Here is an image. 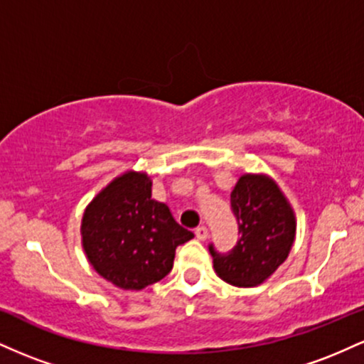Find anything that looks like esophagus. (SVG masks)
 <instances>
[{"instance_id": "esophagus-1", "label": "esophagus", "mask_w": 364, "mask_h": 364, "mask_svg": "<svg viewBox=\"0 0 364 364\" xmlns=\"http://www.w3.org/2000/svg\"><path fill=\"white\" fill-rule=\"evenodd\" d=\"M195 236L198 237L200 241H205L208 237V229L205 228V225H198V228L195 229Z\"/></svg>"}]
</instances>
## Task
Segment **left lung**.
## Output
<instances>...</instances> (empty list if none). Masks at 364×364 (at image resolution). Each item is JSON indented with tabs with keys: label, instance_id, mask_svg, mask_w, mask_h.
<instances>
[{
	"label": "left lung",
	"instance_id": "obj_1",
	"mask_svg": "<svg viewBox=\"0 0 364 364\" xmlns=\"http://www.w3.org/2000/svg\"><path fill=\"white\" fill-rule=\"evenodd\" d=\"M231 208L240 240L228 253L208 245L214 269L232 286H258L289 255L296 232L294 214L272 179L257 174L240 178L231 193Z\"/></svg>",
	"mask_w": 364,
	"mask_h": 364
}]
</instances>
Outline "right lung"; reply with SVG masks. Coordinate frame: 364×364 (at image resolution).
Masks as SVG:
<instances>
[{
  "label": "right lung",
  "instance_id": "1",
  "mask_svg": "<svg viewBox=\"0 0 364 364\" xmlns=\"http://www.w3.org/2000/svg\"><path fill=\"white\" fill-rule=\"evenodd\" d=\"M195 235L166 203L152 200L150 178H116L92 200L82 219V243L97 274L121 289H144L171 272L174 252Z\"/></svg>",
  "mask_w": 364,
  "mask_h": 364
}]
</instances>
